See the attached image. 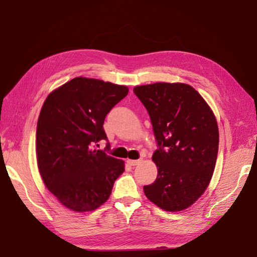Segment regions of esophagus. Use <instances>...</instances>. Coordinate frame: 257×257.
<instances>
[{"label": "esophagus", "mask_w": 257, "mask_h": 257, "mask_svg": "<svg viewBox=\"0 0 257 257\" xmlns=\"http://www.w3.org/2000/svg\"><path fill=\"white\" fill-rule=\"evenodd\" d=\"M126 162H127V164H128V165H131V166H135V165L139 164V163L142 162V159H139V160H127Z\"/></svg>", "instance_id": "esophagus-1"}]
</instances>
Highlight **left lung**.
Returning a JSON list of instances; mask_svg holds the SVG:
<instances>
[{
  "label": "left lung",
  "mask_w": 257,
  "mask_h": 257,
  "mask_svg": "<svg viewBox=\"0 0 257 257\" xmlns=\"http://www.w3.org/2000/svg\"><path fill=\"white\" fill-rule=\"evenodd\" d=\"M149 113L158 149V177L145 185L148 199L166 211H180L203 195L219 149L215 116L199 93L185 83L157 82L134 88Z\"/></svg>",
  "instance_id": "1"
}]
</instances>
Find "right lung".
I'll return each instance as SVG.
<instances>
[{"mask_svg": "<svg viewBox=\"0 0 257 257\" xmlns=\"http://www.w3.org/2000/svg\"><path fill=\"white\" fill-rule=\"evenodd\" d=\"M127 93L125 85L76 77L46 98L37 121V165L66 208L87 212L102 206L124 172V162L106 152L110 145L103 124ZM100 140L107 142L105 151L96 149Z\"/></svg>", "mask_w": 257, "mask_h": 257, "instance_id": "right-lung-1", "label": "right lung"}]
</instances>
